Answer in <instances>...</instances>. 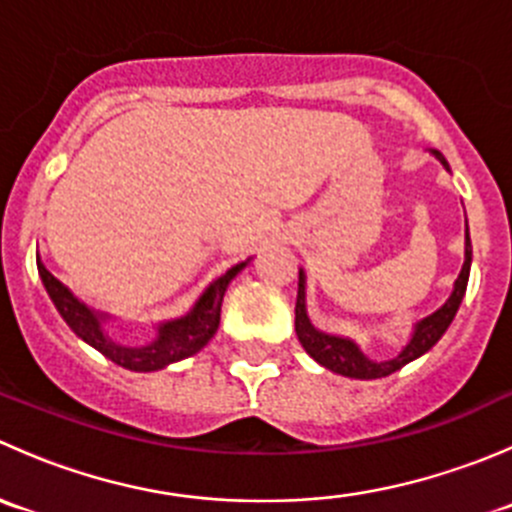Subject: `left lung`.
I'll use <instances>...</instances> for the list:
<instances>
[{"label": "left lung", "mask_w": 512, "mask_h": 512, "mask_svg": "<svg viewBox=\"0 0 512 512\" xmlns=\"http://www.w3.org/2000/svg\"><path fill=\"white\" fill-rule=\"evenodd\" d=\"M433 156L441 160L448 168L446 158L438 151H433ZM471 237L466 230V262L461 267V275H458L456 287H453L451 297L446 299L441 309H436L433 314L423 317L416 324L414 334H411L409 344L401 349L394 359H369L359 352V347L347 337H339V334L319 332L317 327H312L307 317V309H304V272H299V289H297V304H294V332H297L299 344L304 347V352L312 356L314 361H319L327 369L337 371L342 376H352V379H381V376H389L394 371H399L401 366H406L409 361L418 359L421 354H426L438 339L443 337V332L448 329V324L456 317L458 307H461V299L466 294L468 287V272H471Z\"/></svg>", "instance_id": "1"}]
</instances>
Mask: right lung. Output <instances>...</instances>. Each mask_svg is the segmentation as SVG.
Wrapping results in <instances>:
<instances>
[{
	"mask_svg": "<svg viewBox=\"0 0 512 512\" xmlns=\"http://www.w3.org/2000/svg\"><path fill=\"white\" fill-rule=\"evenodd\" d=\"M245 265L247 262H240V265L230 267L225 275H220L213 285L200 294L195 307L190 309L185 317L160 324L158 339L153 344H148V347H121V344L111 342V339L103 334V317L91 312L86 304H81L69 289L61 285V282L41 265V260L36 262L41 282H44L51 302L59 309L64 322L74 329L76 337H81L86 344H91V347L98 349L103 356H108L113 364L131 371H156L173 364V361L188 359V356L200 352V349L213 339V334L218 332L220 304H223L225 289L230 285L232 277H235Z\"/></svg>",
	"mask_w": 512,
	"mask_h": 512,
	"instance_id": "right-lung-1",
	"label": "right lung"
}]
</instances>
